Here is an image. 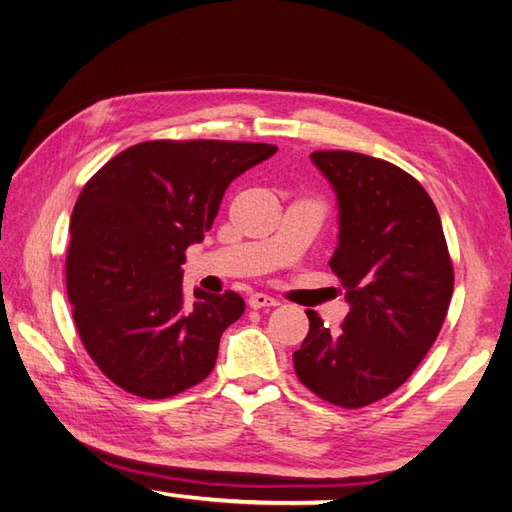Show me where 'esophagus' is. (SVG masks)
Listing matches in <instances>:
<instances>
[{"mask_svg":"<svg viewBox=\"0 0 512 512\" xmlns=\"http://www.w3.org/2000/svg\"><path fill=\"white\" fill-rule=\"evenodd\" d=\"M248 304H250V309H266V306H277L280 302L266 293H253L248 297Z\"/></svg>","mask_w":512,"mask_h":512,"instance_id":"esophagus-1","label":"esophagus"}]
</instances>
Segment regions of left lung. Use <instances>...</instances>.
I'll list each match as a JSON object with an SVG mask.
<instances>
[{
	"instance_id": "8db88e82",
	"label": "left lung",
	"mask_w": 512,
	"mask_h": 512,
	"mask_svg": "<svg viewBox=\"0 0 512 512\" xmlns=\"http://www.w3.org/2000/svg\"><path fill=\"white\" fill-rule=\"evenodd\" d=\"M338 197L331 271L349 313L329 331L315 311L293 353L295 374L333 405L356 410L401 387L448 315L454 271L441 217L414 176L358 152H313Z\"/></svg>"
}]
</instances>
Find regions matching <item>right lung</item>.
<instances>
[{"instance_id": "1", "label": "right lung", "mask_w": 512, "mask_h": 512, "mask_svg": "<svg viewBox=\"0 0 512 512\" xmlns=\"http://www.w3.org/2000/svg\"><path fill=\"white\" fill-rule=\"evenodd\" d=\"M277 152L266 143L147 141L91 176L71 215L67 293L91 360L141 398L201 383L246 304L183 293L185 250L212 228L228 185Z\"/></svg>"}]
</instances>
